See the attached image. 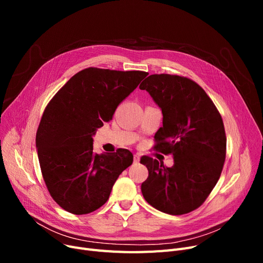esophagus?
Returning a JSON list of instances; mask_svg holds the SVG:
<instances>
[{"label": "esophagus", "mask_w": 263, "mask_h": 263, "mask_svg": "<svg viewBox=\"0 0 263 263\" xmlns=\"http://www.w3.org/2000/svg\"><path fill=\"white\" fill-rule=\"evenodd\" d=\"M133 161H134V163H135V164H139V163H140V161H141V156H140L139 154L134 155V157H133Z\"/></svg>", "instance_id": "esophagus-1"}]
</instances>
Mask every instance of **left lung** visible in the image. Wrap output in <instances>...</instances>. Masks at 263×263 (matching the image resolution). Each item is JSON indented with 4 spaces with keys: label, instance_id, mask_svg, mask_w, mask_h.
Segmentation results:
<instances>
[{
    "label": "left lung",
    "instance_id": "8db88e82",
    "mask_svg": "<svg viewBox=\"0 0 263 263\" xmlns=\"http://www.w3.org/2000/svg\"><path fill=\"white\" fill-rule=\"evenodd\" d=\"M140 88L148 91L163 114L155 149L174 158L172 167L149 157L141 159L149 173L141 186L143 196L161 212L189 213L202 204L222 173L223 119L205 91L187 78L151 74Z\"/></svg>",
    "mask_w": 263,
    "mask_h": 263
}]
</instances>
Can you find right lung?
<instances>
[{"instance_id": "add662e5", "label": "right lung", "mask_w": 263, "mask_h": 263, "mask_svg": "<svg viewBox=\"0 0 263 263\" xmlns=\"http://www.w3.org/2000/svg\"><path fill=\"white\" fill-rule=\"evenodd\" d=\"M144 71L87 68L74 74L47 105L36 134L44 180L52 198L73 214L103 205L119 175L133 162L127 149L93 153L92 136L112 120Z\"/></svg>"}]
</instances>
